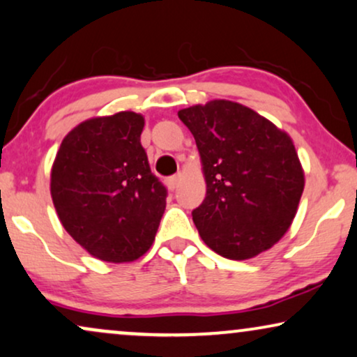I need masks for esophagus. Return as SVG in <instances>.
I'll return each mask as SVG.
<instances>
[{
    "label": "esophagus",
    "instance_id": "esophagus-1",
    "mask_svg": "<svg viewBox=\"0 0 357 357\" xmlns=\"http://www.w3.org/2000/svg\"><path fill=\"white\" fill-rule=\"evenodd\" d=\"M180 182H182V175L177 174V175H172V177L167 178V185L170 190H175L180 185Z\"/></svg>",
    "mask_w": 357,
    "mask_h": 357
}]
</instances>
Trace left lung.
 Instances as JSON below:
<instances>
[{
    "label": "left lung",
    "mask_w": 357,
    "mask_h": 357,
    "mask_svg": "<svg viewBox=\"0 0 357 357\" xmlns=\"http://www.w3.org/2000/svg\"><path fill=\"white\" fill-rule=\"evenodd\" d=\"M192 131L206 180L193 209L203 242L224 258L248 260L287 232L304 192L291 136L265 116L216 99L178 110Z\"/></svg>",
    "instance_id": "obj_1"
}]
</instances>
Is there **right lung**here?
<instances>
[{"label": "right lung", "mask_w": 357, "mask_h": 357, "mask_svg": "<svg viewBox=\"0 0 357 357\" xmlns=\"http://www.w3.org/2000/svg\"><path fill=\"white\" fill-rule=\"evenodd\" d=\"M144 116L119 112L75 126L52 165L50 193L66 232L99 260L133 261L153 245L167 190L141 146Z\"/></svg>", "instance_id": "obj_1"}]
</instances>
